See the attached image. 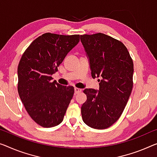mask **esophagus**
<instances>
[{
	"instance_id": "1",
	"label": "esophagus",
	"mask_w": 157,
	"mask_h": 157,
	"mask_svg": "<svg viewBox=\"0 0 157 157\" xmlns=\"http://www.w3.org/2000/svg\"><path fill=\"white\" fill-rule=\"evenodd\" d=\"M81 92H82L81 89H79V88H77V87L75 88V94H77L80 93Z\"/></svg>"
}]
</instances>
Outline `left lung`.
Listing matches in <instances>:
<instances>
[{"label":"left lung","instance_id":"obj_1","mask_svg":"<svg viewBox=\"0 0 157 157\" xmlns=\"http://www.w3.org/2000/svg\"><path fill=\"white\" fill-rule=\"evenodd\" d=\"M93 78L99 90L85 89L81 107L82 120L95 129H106L120 118L132 90L133 62L122 42L102 33L80 35Z\"/></svg>","mask_w":157,"mask_h":157}]
</instances>
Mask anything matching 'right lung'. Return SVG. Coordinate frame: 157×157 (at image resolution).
I'll use <instances>...</instances> for the list:
<instances>
[{
	"instance_id": "1",
	"label": "right lung",
	"mask_w": 157,
	"mask_h": 157,
	"mask_svg": "<svg viewBox=\"0 0 157 157\" xmlns=\"http://www.w3.org/2000/svg\"><path fill=\"white\" fill-rule=\"evenodd\" d=\"M79 41V35L46 33L32 42L17 67V90L29 116L44 128L62 122L74 87L52 82L51 75Z\"/></svg>"
}]
</instances>
